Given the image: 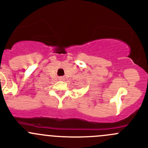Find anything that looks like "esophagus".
I'll list each match as a JSON object with an SVG mask.
<instances>
[{"label": "esophagus", "mask_w": 148, "mask_h": 148, "mask_svg": "<svg viewBox=\"0 0 148 148\" xmlns=\"http://www.w3.org/2000/svg\"><path fill=\"white\" fill-rule=\"evenodd\" d=\"M59 79H60V80H63V77H59Z\"/></svg>", "instance_id": "34e87169"}]
</instances>
